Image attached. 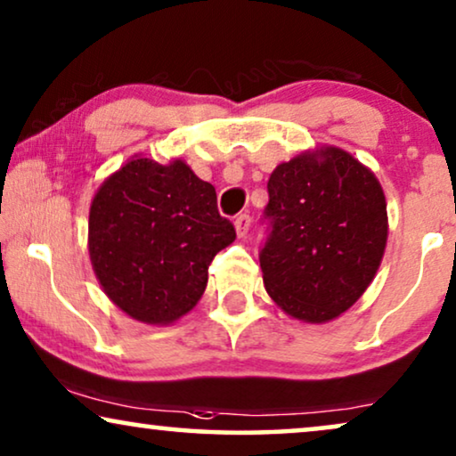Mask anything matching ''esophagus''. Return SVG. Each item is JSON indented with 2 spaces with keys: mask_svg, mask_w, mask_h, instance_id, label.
<instances>
[{
  "mask_svg": "<svg viewBox=\"0 0 456 456\" xmlns=\"http://www.w3.org/2000/svg\"><path fill=\"white\" fill-rule=\"evenodd\" d=\"M250 224H252L250 215H240L238 218H235V232H238L240 238H244V235L248 233V229H250Z\"/></svg>",
  "mask_w": 456,
  "mask_h": 456,
  "instance_id": "esophagus-1",
  "label": "esophagus"
}]
</instances>
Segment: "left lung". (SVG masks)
I'll use <instances>...</instances> for the list:
<instances>
[{"label":"left lung","mask_w":456,"mask_h":456,"mask_svg":"<svg viewBox=\"0 0 456 456\" xmlns=\"http://www.w3.org/2000/svg\"><path fill=\"white\" fill-rule=\"evenodd\" d=\"M260 250L263 281L289 317L325 323L365 294L387 241L379 181L348 151L325 145L271 173Z\"/></svg>","instance_id":"left-lung-1"}]
</instances>
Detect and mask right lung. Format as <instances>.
<instances>
[{
  "instance_id": "add662e5",
  "label": "right lung",
  "mask_w": 456,
  "mask_h": 456,
  "mask_svg": "<svg viewBox=\"0 0 456 456\" xmlns=\"http://www.w3.org/2000/svg\"><path fill=\"white\" fill-rule=\"evenodd\" d=\"M235 240L216 191L183 160L135 156L97 190L89 258L106 296L131 319L168 325L191 311L216 252Z\"/></svg>"
}]
</instances>
